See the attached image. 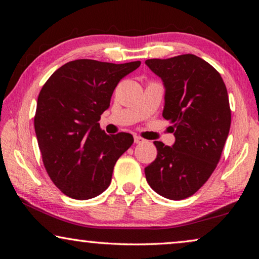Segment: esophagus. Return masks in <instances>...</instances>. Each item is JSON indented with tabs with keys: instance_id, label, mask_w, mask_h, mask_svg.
Returning a JSON list of instances; mask_svg holds the SVG:
<instances>
[{
	"instance_id": "esophagus-1",
	"label": "esophagus",
	"mask_w": 259,
	"mask_h": 259,
	"mask_svg": "<svg viewBox=\"0 0 259 259\" xmlns=\"http://www.w3.org/2000/svg\"><path fill=\"white\" fill-rule=\"evenodd\" d=\"M134 139H135V144H140V143L145 142V139H144L143 137H140V136H137V135L134 136Z\"/></svg>"
}]
</instances>
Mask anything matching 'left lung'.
Segmentation results:
<instances>
[{"instance_id": "8db88e82", "label": "left lung", "mask_w": 259, "mask_h": 259, "mask_svg": "<svg viewBox=\"0 0 259 259\" xmlns=\"http://www.w3.org/2000/svg\"><path fill=\"white\" fill-rule=\"evenodd\" d=\"M145 64L165 87L162 115L171 121L172 147L154 142L156 159L145 168L157 194L183 200L198 192L221 160L231 126L226 85L216 69L191 54Z\"/></svg>"}]
</instances>
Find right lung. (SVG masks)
Masks as SVG:
<instances>
[{
  "mask_svg": "<svg viewBox=\"0 0 259 259\" xmlns=\"http://www.w3.org/2000/svg\"><path fill=\"white\" fill-rule=\"evenodd\" d=\"M140 66L77 59L48 78L37 97L35 134L43 164L65 195L93 199L109 186L114 165L133 145V135L109 136L98 121L117 83Z\"/></svg>",
  "mask_w": 259,
  "mask_h": 259,
  "instance_id": "right-lung-1",
  "label": "right lung"
}]
</instances>
